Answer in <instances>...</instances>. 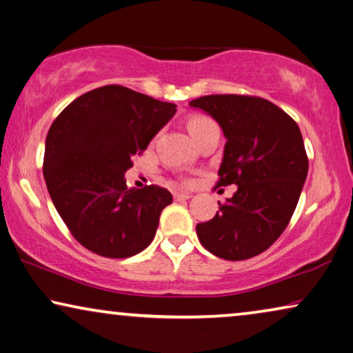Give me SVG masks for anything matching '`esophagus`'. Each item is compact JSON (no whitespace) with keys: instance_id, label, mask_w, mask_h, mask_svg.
I'll use <instances>...</instances> for the list:
<instances>
[{"instance_id":"1","label":"esophagus","mask_w":353,"mask_h":353,"mask_svg":"<svg viewBox=\"0 0 353 353\" xmlns=\"http://www.w3.org/2000/svg\"><path fill=\"white\" fill-rule=\"evenodd\" d=\"M189 197H191L189 192H173V199H175V201H188Z\"/></svg>"}]
</instances>
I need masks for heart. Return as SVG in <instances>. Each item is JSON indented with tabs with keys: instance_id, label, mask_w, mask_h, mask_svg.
Returning a JSON list of instances; mask_svg holds the SVG:
<instances>
[{
	"instance_id": "heart-1",
	"label": "heart",
	"mask_w": 353,
	"mask_h": 353,
	"mask_svg": "<svg viewBox=\"0 0 353 353\" xmlns=\"http://www.w3.org/2000/svg\"><path fill=\"white\" fill-rule=\"evenodd\" d=\"M186 125H188V130L194 139V141H196L202 134H205L207 130H210V129H213V127H216V124H214L213 119H210L208 116H202V114H196V116L189 117Z\"/></svg>"
}]
</instances>
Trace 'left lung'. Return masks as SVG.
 <instances>
[{
  "instance_id": "8db88e82",
  "label": "left lung",
  "mask_w": 353,
  "mask_h": 353,
  "mask_svg": "<svg viewBox=\"0 0 353 353\" xmlns=\"http://www.w3.org/2000/svg\"><path fill=\"white\" fill-rule=\"evenodd\" d=\"M189 105L210 114L228 140L216 185H237L210 221L197 224V237L228 261L256 256L288 226L307 176L299 127L261 97L205 95Z\"/></svg>"
}]
</instances>
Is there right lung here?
<instances>
[{
    "mask_svg": "<svg viewBox=\"0 0 353 353\" xmlns=\"http://www.w3.org/2000/svg\"><path fill=\"white\" fill-rule=\"evenodd\" d=\"M175 113V103L111 84L78 97L52 122L46 186L83 247L105 258H129L152 242L172 194L156 185L129 189L124 173Z\"/></svg>",
    "mask_w": 353,
    "mask_h": 353,
    "instance_id": "obj_1",
    "label": "right lung"
}]
</instances>
